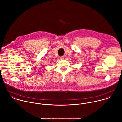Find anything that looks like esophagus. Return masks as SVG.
Wrapping results in <instances>:
<instances>
[{
	"label": "esophagus",
	"instance_id": "34e87169",
	"mask_svg": "<svg viewBox=\"0 0 122 122\" xmlns=\"http://www.w3.org/2000/svg\"><path fill=\"white\" fill-rule=\"evenodd\" d=\"M60 58V59H64V56H61Z\"/></svg>",
	"mask_w": 122,
	"mask_h": 122
}]
</instances>
